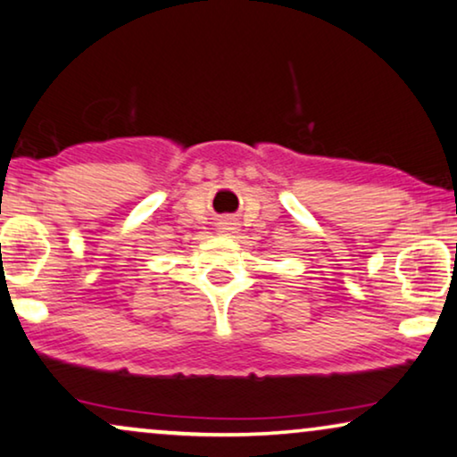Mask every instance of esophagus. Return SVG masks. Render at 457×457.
Masks as SVG:
<instances>
[{
    "instance_id": "34e87169",
    "label": "esophagus",
    "mask_w": 457,
    "mask_h": 457,
    "mask_svg": "<svg viewBox=\"0 0 457 457\" xmlns=\"http://www.w3.org/2000/svg\"><path fill=\"white\" fill-rule=\"evenodd\" d=\"M217 229L221 234H232L234 229H236V223H234V219H229V217H223L221 221L217 223Z\"/></svg>"
}]
</instances>
